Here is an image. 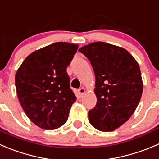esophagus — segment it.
Segmentation results:
<instances>
[{"label": "esophagus", "instance_id": "esophagus-1", "mask_svg": "<svg viewBox=\"0 0 159 159\" xmlns=\"http://www.w3.org/2000/svg\"><path fill=\"white\" fill-rule=\"evenodd\" d=\"M85 91H86V90L84 88V87H81V88L79 89L78 93H79V95H80V97H82V95L85 93Z\"/></svg>", "mask_w": 159, "mask_h": 159}]
</instances>
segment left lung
<instances>
[{
    "instance_id": "1",
    "label": "left lung",
    "mask_w": 159,
    "mask_h": 159,
    "mask_svg": "<svg viewBox=\"0 0 159 159\" xmlns=\"http://www.w3.org/2000/svg\"><path fill=\"white\" fill-rule=\"evenodd\" d=\"M88 58L95 75L97 104L88 112L97 129L113 131L130 118L143 92L137 61L126 50L104 42L80 48Z\"/></svg>"
}]
</instances>
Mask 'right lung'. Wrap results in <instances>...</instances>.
<instances>
[{"label":"right lung","mask_w":159,"mask_h":159,"mask_svg":"<svg viewBox=\"0 0 159 159\" xmlns=\"http://www.w3.org/2000/svg\"><path fill=\"white\" fill-rule=\"evenodd\" d=\"M77 49L74 43H54L30 54L16 72L19 102L29 119L42 129L64 125L76 100L66 68Z\"/></svg>","instance_id":"right-lung-1"}]
</instances>
